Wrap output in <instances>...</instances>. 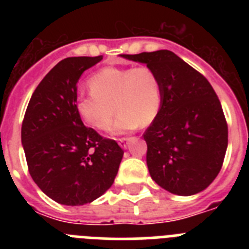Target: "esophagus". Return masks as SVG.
<instances>
[{
	"mask_svg": "<svg viewBox=\"0 0 249 249\" xmlns=\"http://www.w3.org/2000/svg\"><path fill=\"white\" fill-rule=\"evenodd\" d=\"M128 142H129V138H127V137H123V138H120V140H118V144H120L122 148H127V144H128Z\"/></svg>",
	"mask_w": 249,
	"mask_h": 249,
	"instance_id": "1",
	"label": "esophagus"
}]
</instances>
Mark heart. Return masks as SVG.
<instances>
[{"instance_id": "heart-1", "label": "heart", "mask_w": 249, "mask_h": 249, "mask_svg": "<svg viewBox=\"0 0 249 249\" xmlns=\"http://www.w3.org/2000/svg\"><path fill=\"white\" fill-rule=\"evenodd\" d=\"M91 91L77 96L74 107L81 120L100 131L108 129L116 109L113 131L124 133L155 120L162 102L160 82L151 67H105L89 80ZM116 108H114V106Z\"/></svg>"}]
</instances>
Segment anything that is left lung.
Here are the masks:
<instances>
[{"mask_svg":"<svg viewBox=\"0 0 249 249\" xmlns=\"http://www.w3.org/2000/svg\"><path fill=\"white\" fill-rule=\"evenodd\" d=\"M157 73L162 102L144 132L152 179L168 192L192 196L206 190L223 164L228 126L214 89L172 51L123 54Z\"/></svg>","mask_w":249,"mask_h":249,"instance_id":"1","label":"left lung"}]
</instances>
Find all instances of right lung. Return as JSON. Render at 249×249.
<instances>
[{"label": "right lung", "mask_w": 249, "mask_h": 249, "mask_svg": "<svg viewBox=\"0 0 249 249\" xmlns=\"http://www.w3.org/2000/svg\"><path fill=\"white\" fill-rule=\"evenodd\" d=\"M102 56L68 57L35 89L22 122L21 140L28 172L57 203L82 206L108 190L123 149L114 140L86 127L77 114V82Z\"/></svg>", "instance_id": "add662e5"}]
</instances>
